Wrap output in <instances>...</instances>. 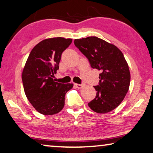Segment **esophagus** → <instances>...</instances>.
Listing matches in <instances>:
<instances>
[{
  "instance_id": "esophagus-1",
  "label": "esophagus",
  "mask_w": 153,
  "mask_h": 153,
  "mask_svg": "<svg viewBox=\"0 0 153 153\" xmlns=\"http://www.w3.org/2000/svg\"><path fill=\"white\" fill-rule=\"evenodd\" d=\"M75 86H76L77 88H82L83 87V84H75Z\"/></svg>"
}]
</instances>
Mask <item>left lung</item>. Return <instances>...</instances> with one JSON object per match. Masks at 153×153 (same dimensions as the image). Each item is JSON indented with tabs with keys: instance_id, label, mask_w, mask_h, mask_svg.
<instances>
[{
	"instance_id": "obj_1",
	"label": "left lung",
	"mask_w": 153,
	"mask_h": 153,
	"mask_svg": "<svg viewBox=\"0 0 153 153\" xmlns=\"http://www.w3.org/2000/svg\"><path fill=\"white\" fill-rule=\"evenodd\" d=\"M93 69L101 71L96 96L88 104L91 110L106 113L120 105L128 91L131 74L122 52L112 44L95 36L74 40Z\"/></svg>"
}]
</instances>
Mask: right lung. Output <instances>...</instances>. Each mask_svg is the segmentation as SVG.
<instances>
[{
    "mask_svg": "<svg viewBox=\"0 0 153 153\" xmlns=\"http://www.w3.org/2000/svg\"><path fill=\"white\" fill-rule=\"evenodd\" d=\"M71 42V38L45 39L33 48L27 60L22 74L25 93L31 105L43 115H51L62 111L65 94L74 86L53 79L59 69L62 52Z\"/></svg>",
    "mask_w": 153,
    "mask_h": 153,
    "instance_id": "obj_1",
    "label": "right lung"
}]
</instances>
